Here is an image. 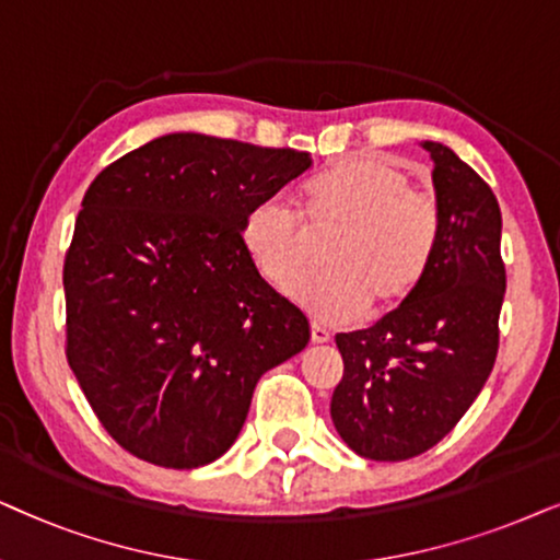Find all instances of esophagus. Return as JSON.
Returning <instances> with one entry per match:
<instances>
[{
	"instance_id": "1",
	"label": "esophagus",
	"mask_w": 560,
	"mask_h": 560,
	"mask_svg": "<svg viewBox=\"0 0 560 560\" xmlns=\"http://www.w3.org/2000/svg\"><path fill=\"white\" fill-rule=\"evenodd\" d=\"M312 342H327L330 340V330H327V327H323V325H312Z\"/></svg>"
}]
</instances>
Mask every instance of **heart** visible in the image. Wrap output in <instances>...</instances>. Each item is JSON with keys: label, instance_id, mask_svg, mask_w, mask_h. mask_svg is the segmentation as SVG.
Listing matches in <instances>:
<instances>
[{"label": "heart", "instance_id": "obj_1", "mask_svg": "<svg viewBox=\"0 0 560 560\" xmlns=\"http://www.w3.org/2000/svg\"><path fill=\"white\" fill-rule=\"evenodd\" d=\"M302 217L279 194L243 214L241 241L250 264L273 289H289L307 271L312 235L325 245L323 273L294 287V302L317 323H346L369 307H399L420 287L441 241V205L415 189L397 163L353 155L319 171L300 189Z\"/></svg>", "mask_w": 560, "mask_h": 560}]
</instances>
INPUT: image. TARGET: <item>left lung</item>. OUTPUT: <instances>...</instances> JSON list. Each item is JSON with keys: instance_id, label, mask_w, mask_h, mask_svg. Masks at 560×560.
Listing matches in <instances>:
<instances>
[{"instance_id": "8db88e82", "label": "left lung", "mask_w": 560, "mask_h": 560, "mask_svg": "<svg viewBox=\"0 0 560 560\" xmlns=\"http://www.w3.org/2000/svg\"><path fill=\"white\" fill-rule=\"evenodd\" d=\"M422 148L443 218L428 273L376 325L335 335L346 369L332 424L371 460H407L441 443L479 397L499 348L506 276L497 197L448 145Z\"/></svg>"}]
</instances>
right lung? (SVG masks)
Wrapping results in <instances>:
<instances>
[{
  "label": "right lung",
  "mask_w": 560,
  "mask_h": 560,
  "mask_svg": "<svg viewBox=\"0 0 560 560\" xmlns=\"http://www.w3.org/2000/svg\"><path fill=\"white\" fill-rule=\"evenodd\" d=\"M310 153L171 132L84 194L63 264L66 355L104 430L148 464L199 468L235 443L253 389L310 323L260 279L241 222Z\"/></svg>",
  "instance_id": "right-lung-1"
}]
</instances>
